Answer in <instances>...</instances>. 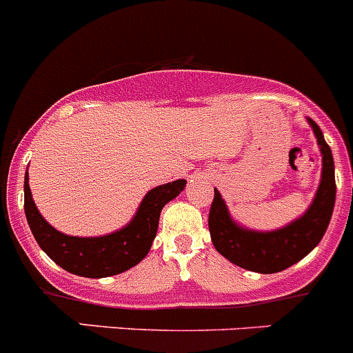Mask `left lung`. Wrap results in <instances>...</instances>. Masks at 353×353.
Returning a JSON list of instances; mask_svg holds the SVG:
<instances>
[{
  "label": "left lung",
  "instance_id": "left-lung-1",
  "mask_svg": "<svg viewBox=\"0 0 353 353\" xmlns=\"http://www.w3.org/2000/svg\"><path fill=\"white\" fill-rule=\"evenodd\" d=\"M322 154L321 183L308 209L282 228L258 232L236 223L221 193L214 190L209 212V232L216 251L230 263L256 273H276L301 261L324 236L336 200L334 160L324 134L312 118H306Z\"/></svg>",
  "mask_w": 353,
  "mask_h": 353
}]
</instances>
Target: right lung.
Segmentation results:
<instances>
[{
	"label": "right lung",
	"instance_id": "right-lung-1",
	"mask_svg": "<svg viewBox=\"0 0 353 353\" xmlns=\"http://www.w3.org/2000/svg\"><path fill=\"white\" fill-rule=\"evenodd\" d=\"M186 186L177 179L160 184L144 195L130 223L113 233L101 236H72L55 230L39 214L29 188V174L24 177V210L29 228L45 254L72 275L87 279L118 275L143 261L157 236L160 212Z\"/></svg>",
	"mask_w": 353,
	"mask_h": 353
}]
</instances>
